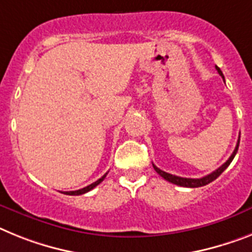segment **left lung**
<instances>
[{
	"mask_svg": "<svg viewBox=\"0 0 252 252\" xmlns=\"http://www.w3.org/2000/svg\"><path fill=\"white\" fill-rule=\"evenodd\" d=\"M217 70L218 73L220 74V77L224 79V75L223 73H221V70L219 69V67L217 66ZM238 146H240V139L237 141V145H236V149H234L233 154L230 155V158H228L227 161L224 162L223 165L220 166V168H218L217 170H214L213 173H210L209 175H205V177H202V178H182V177H178V175H173V174H169V173L164 172V170H161V169H158V166H155L154 164V169L156 170V173H158V175H161L162 178L166 179L168 182H170V183H174V185L177 186H181V187H188V188H196V187H202V186H206L209 185L210 182L215 181V179L219 177V175L221 174V173L225 170V169L229 166V164L232 162V160L234 158V156H236V154H237L238 151Z\"/></svg>",
	"mask_w": 252,
	"mask_h": 252,
	"instance_id": "1",
	"label": "left lung"
}]
</instances>
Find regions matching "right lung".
Masks as SVG:
<instances>
[{"mask_svg":"<svg viewBox=\"0 0 252 252\" xmlns=\"http://www.w3.org/2000/svg\"><path fill=\"white\" fill-rule=\"evenodd\" d=\"M106 174H107V173H106ZM106 174H105V175H102V177H101V178L98 179V181L94 182V183H92V185L87 186V187L82 188V189H78V191H69V192H64V193H65V194H70V196H78V194H83V193H87V192H90L91 189H94V188L96 187V186H98V185H100L101 182H102L103 179H105V177H106Z\"/></svg>","mask_w":252,"mask_h":252,"instance_id":"add662e5","label":"right lung"}]
</instances>
